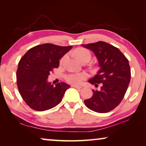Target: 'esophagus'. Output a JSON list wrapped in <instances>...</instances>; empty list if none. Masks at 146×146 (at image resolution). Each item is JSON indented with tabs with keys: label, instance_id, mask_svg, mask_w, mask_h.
Wrapping results in <instances>:
<instances>
[{
	"label": "esophagus",
	"instance_id": "1",
	"mask_svg": "<svg viewBox=\"0 0 146 146\" xmlns=\"http://www.w3.org/2000/svg\"><path fill=\"white\" fill-rule=\"evenodd\" d=\"M71 87L75 88H76V89H81V88H82V86H77V85H72V86H71Z\"/></svg>",
	"mask_w": 146,
	"mask_h": 146
}]
</instances>
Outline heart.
<instances>
[{
  "label": "heart",
  "mask_w": 146,
  "mask_h": 146,
  "mask_svg": "<svg viewBox=\"0 0 146 146\" xmlns=\"http://www.w3.org/2000/svg\"><path fill=\"white\" fill-rule=\"evenodd\" d=\"M75 55L79 60L84 58H91L90 51L85 48H80L75 51ZM64 57L62 58L61 62L64 60ZM88 77V75L84 72L82 73H70L65 76V80L71 84H79Z\"/></svg>",
  "instance_id": "heart-1"
}]
</instances>
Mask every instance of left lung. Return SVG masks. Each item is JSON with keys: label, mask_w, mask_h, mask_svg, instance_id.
Returning <instances> with one entry per match:
<instances>
[{"label": "left lung", "mask_w": 146, "mask_h": 146, "mask_svg": "<svg viewBox=\"0 0 146 146\" xmlns=\"http://www.w3.org/2000/svg\"><path fill=\"white\" fill-rule=\"evenodd\" d=\"M93 51L100 68L97 75L89 80L100 90H93L92 97L84 100L86 107L93 111L104 113L113 110L124 97L131 79L129 61L116 47L107 42L82 44Z\"/></svg>", "instance_id": "obj_1"}]
</instances>
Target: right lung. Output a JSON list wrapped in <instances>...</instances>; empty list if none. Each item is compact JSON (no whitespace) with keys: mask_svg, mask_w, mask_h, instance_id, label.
I'll return each mask as SVG.
<instances>
[{"mask_svg":"<svg viewBox=\"0 0 146 146\" xmlns=\"http://www.w3.org/2000/svg\"><path fill=\"white\" fill-rule=\"evenodd\" d=\"M72 48L43 44L29 49L21 58L17 71V87L29 108L44 111L61 102L70 85L59 82L53 86L47 78L49 73L58 68L59 60Z\"/></svg>","mask_w":146,"mask_h":146,"instance_id":"add662e5","label":"right lung"}]
</instances>
